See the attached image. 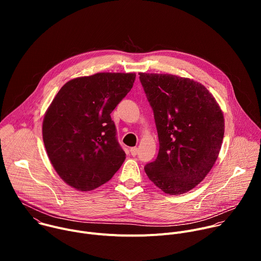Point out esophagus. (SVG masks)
Returning <instances> with one entry per match:
<instances>
[{
    "label": "esophagus",
    "mask_w": 261,
    "mask_h": 261,
    "mask_svg": "<svg viewBox=\"0 0 261 261\" xmlns=\"http://www.w3.org/2000/svg\"><path fill=\"white\" fill-rule=\"evenodd\" d=\"M130 153H131V155H132V156H136V155H137V153H138V148H137L136 146L131 147V148H130Z\"/></svg>",
    "instance_id": "esophagus-1"
}]
</instances>
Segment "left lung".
<instances>
[{
	"label": "left lung",
	"instance_id": "8db88e82",
	"mask_svg": "<svg viewBox=\"0 0 261 261\" xmlns=\"http://www.w3.org/2000/svg\"><path fill=\"white\" fill-rule=\"evenodd\" d=\"M154 111L159 153L144 171L164 193L197 186L214 166L224 136V117L201 84L171 74L139 73Z\"/></svg>",
	"mask_w": 261,
	"mask_h": 261
}]
</instances>
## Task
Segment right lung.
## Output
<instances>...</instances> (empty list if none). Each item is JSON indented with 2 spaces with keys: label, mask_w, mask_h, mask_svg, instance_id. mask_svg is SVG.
<instances>
[{
  "label": "right lung",
  "mask_w": 261,
  "mask_h": 261,
  "mask_svg": "<svg viewBox=\"0 0 261 261\" xmlns=\"http://www.w3.org/2000/svg\"><path fill=\"white\" fill-rule=\"evenodd\" d=\"M135 73H96L66 83L43 119L47 156L60 177L80 191L108 181L125 161L110 114L131 91Z\"/></svg>",
  "instance_id": "1"
}]
</instances>
